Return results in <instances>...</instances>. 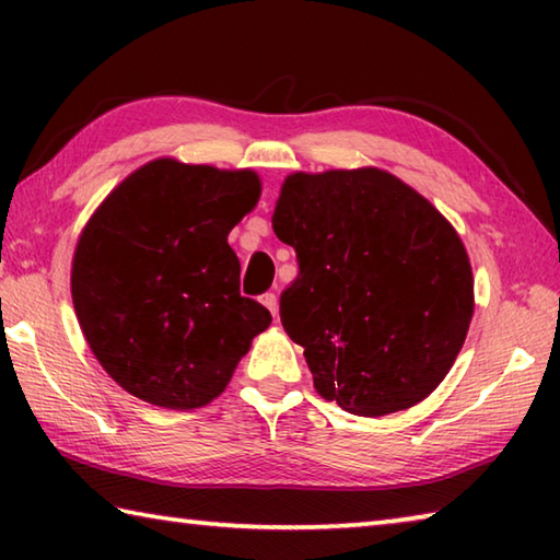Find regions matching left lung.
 Wrapping results in <instances>:
<instances>
[{
    "label": "left lung",
    "instance_id": "obj_1",
    "mask_svg": "<svg viewBox=\"0 0 560 560\" xmlns=\"http://www.w3.org/2000/svg\"><path fill=\"white\" fill-rule=\"evenodd\" d=\"M259 192L252 173L160 160L91 217L73 257V308L93 355L130 395L170 410L212 402L269 328L226 244Z\"/></svg>",
    "mask_w": 560,
    "mask_h": 560
}]
</instances>
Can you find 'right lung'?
Returning a JSON list of instances; mask_svg holds the SVG:
<instances>
[{
  "instance_id": "add662e5",
  "label": "right lung",
  "mask_w": 560,
  "mask_h": 560,
  "mask_svg": "<svg viewBox=\"0 0 560 560\" xmlns=\"http://www.w3.org/2000/svg\"><path fill=\"white\" fill-rule=\"evenodd\" d=\"M273 232L299 261L281 324L326 400L381 417L444 381L467 338L474 283L457 232L428 200L377 170L299 173L281 189Z\"/></svg>"
}]
</instances>
